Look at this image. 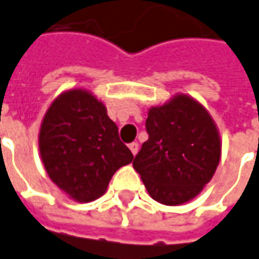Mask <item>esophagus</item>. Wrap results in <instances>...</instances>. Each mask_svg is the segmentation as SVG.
<instances>
[{"mask_svg": "<svg viewBox=\"0 0 259 259\" xmlns=\"http://www.w3.org/2000/svg\"><path fill=\"white\" fill-rule=\"evenodd\" d=\"M129 149H130V152H132V154H133V156H136L137 152H139V144H137L136 142H133V143L129 144Z\"/></svg>", "mask_w": 259, "mask_h": 259, "instance_id": "1", "label": "esophagus"}]
</instances>
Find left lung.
Instances as JSON below:
<instances>
[{"label": "left lung", "mask_w": 259, "mask_h": 259, "mask_svg": "<svg viewBox=\"0 0 259 259\" xmlns=\"http://www.w3.org/2000/svg\"><path fill=\"white\" fill-rule=\"evenodd\" d=\"M147 142L133 160L147 193L164 205H181L203 191L221 159V137L208 110L177 93L147 112Z\"/></svg>", "instance_id": "1"}]
</instances>
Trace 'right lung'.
<instances>
[{"label": "right lung", "mask_w": 259, "mask_h": 259, "mask_svg": "<svg viewBox=\"0 0 259 259\" xmlns=\"http://www.w3.org/2000/svg\"><path fill=\"white\" fill-rule=\"evenodd\" d=\"M38 146L49 179L78 203L103 196L113 174L133 160L105 103L80 88L65 91L49 105Z\"/></svg>", "instance_id": "1"}]
</instances>
